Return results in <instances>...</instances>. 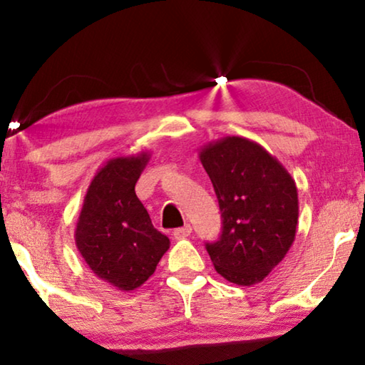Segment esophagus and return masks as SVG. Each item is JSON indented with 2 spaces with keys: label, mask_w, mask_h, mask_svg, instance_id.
<instances>
[{
  "label": "esophagus",
  "mask_w": 365,
  "mask_h": 365,
  "mask_svg": "<svg viewBox=\"0 0 365 365\" xmlns=\"http://www.w3.org/2000/svg\"><path fill=\"white\" fill-rule=\"evenodd\" d=\"M191 226H184V227H178V229H174V232H173V236H174V239H186L189 234H191Z\"/></svg>",
  "instance_id": "obj_1"
}]
</instances>
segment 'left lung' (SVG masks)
Instances as JSON below:
<instances>
[{
    "instance_id": "1",
    "label": "left lung",
    "mask_w": 365,
    "mask_h": 365,
    "mask_svg": "<svg viewBox=\"0 0 365 365\" xmlns=\"http://www.w3.org/2000/svg\"><path fill=\"white\" fill-rule=\"evenodd\" d=\"M199 159L222 217L221 237L206 244L214 269L237 286L264 281L296 239V182L261 144L241 136L211 141Z\"/></svg>"
}]
</instances>
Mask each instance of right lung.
Here are the masks:
<instances>
[{
    "mask_svg": "<svg viewBox=\"0 0 365 365\" xmlns=\"http://www.w3.org/2000/svg\"><path fill=\"white\" fill-rule=\"evenodd\" d=\"M149 153L113 158L89 184L74 241L94 276L119 291H134L156 271L169 239L154 229L134 191Z\"/></svg>",
    "mask_w": 365,
    "mask_h": 365,
    "instance_id": "1",
    "label": "right lung"
}]
</instances>
